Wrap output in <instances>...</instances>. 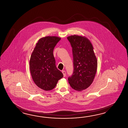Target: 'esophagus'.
I'll use <instances>...</instances> for the list:
<instances>
[{
    "mask_svg": "<svg viewBox=\"0 0 128 128\" xmlns=\"http://www.w3.org/2000/svg\"><path fill=\"white\" fill-rule=\"evenodd\" d=\"M62 73H63V75H64V77H65V76H66V73H65V71H62Z\"/></svg>",
    "mask_w": 128,
    "mask_h": 128,
    "instance_id": "34e87169",
    "label": "esophagus"
}]
</instances>
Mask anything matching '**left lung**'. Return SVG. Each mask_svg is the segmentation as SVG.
Returning <instances> with one entry per match:
<instances>
[{
	"instance_id": "8db88e82",
	"label": "left lung",
	"mask_w": 128,
	"mask_h": 128,
	"mask_svg": "<svg viewBox=\"0 0 128 128\" xmlns=\"http://www.w3.org/2000/svg\"><path fill=\"white\" fill-rule=\"evenodd\" d=\"M72 48L73 74L68 78L71 87L77 91L86 89L92 84L98 67L97 59L90 40L85 36L67 37Z\"/></svg>"
}]
</instances>
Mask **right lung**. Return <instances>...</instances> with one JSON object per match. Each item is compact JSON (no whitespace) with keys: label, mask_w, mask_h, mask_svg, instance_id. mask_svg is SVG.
Here are the masks:
<instances>
[{"label":"right lung","mask_w":128,"mask_h":128,"mask_svg":"<svg viewBox=\"0 0 128 128\" xmlns=\"http://www.w3.org/2000/svg\"><path fill=\"white\" fill-rule=\"evenodd\" d=\"M61 38L48 36L40 38L30 58V70L33 80L42 90H50L54 88L63 74L58 69L53 51Z\"/></svg>","instance_id":"obj_1"}]
</instances>
